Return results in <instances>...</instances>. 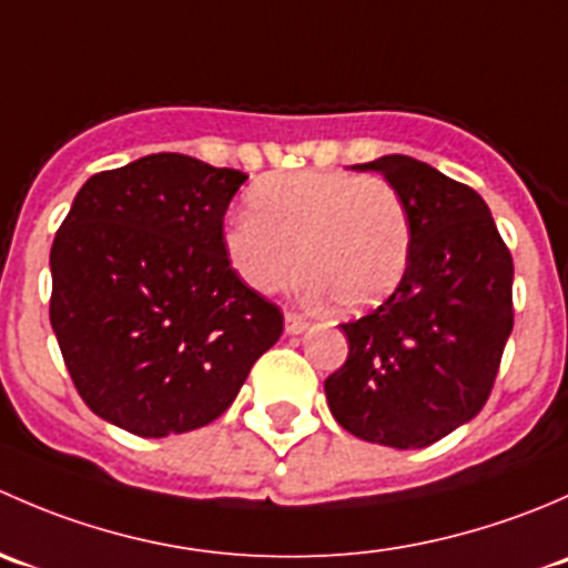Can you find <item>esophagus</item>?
I'll return each instance as SVG.
<instances>
[{"mask_svg": "<svg viewBox=\"0 0 568 568\" xmlns=\"http://www.w3.org/2000/svg\"><path fill=\"white\" fill-rule=\"evenodd\" d=\"M307 324H311V321L302 316V313L296 311L285 313V332H288V335H300V332L307 329Z\"/></svg>", "mask_w": 568, "mask_h": 568, "instance_id": "esophagus-1", "label": "esophagus"}]
</instances>
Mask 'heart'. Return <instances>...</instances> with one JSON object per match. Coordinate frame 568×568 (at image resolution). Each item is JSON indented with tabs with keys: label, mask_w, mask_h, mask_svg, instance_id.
Wrapping results in <instances>:
<instances>
[{
	"label": "heart",
	"mask_w": 568,
	"mask_h": 568,
	"mask_svg": "<svg viewBox=\"0 0 568 568\" xmlns=\"http://www.w3.org/2000/svg\"><path fill=\"white\" fill-rule=\"evenodd\" d=\"M231 266L250 288L272 294L302 268L318 294L346 313L382 305L404 280L412 227L385 178L300 170L257 181L247 214L222 231Z\"/></svg>",
	"instance_id": "b5f03b06"
}]
</instances>
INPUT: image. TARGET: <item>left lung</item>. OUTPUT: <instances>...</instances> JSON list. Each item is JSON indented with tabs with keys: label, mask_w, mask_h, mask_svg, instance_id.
I'll return each mask as SVG.
<instances>
[{
	"label": "left lung",
	"mask_w": 568,
	"mask_h": 568,
	"mask_svg": "<svg viewBox=\"0 0 568 568\" xmlns=\"http://www.w3.org/2000/svg\"><path fill=\"white\" fill-rule=\"evenodd\" d=\"M376 170L404 200L409 266L368 316L346 321L348 357L326 376L335 420L365 443L426 448L489 400L514 326V261L475 189L412 156Z\"/></svg>",
	"instance_id": "left-lung-1"
}]
</instances>
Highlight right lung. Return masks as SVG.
Instances as JSON below:
<instances>
[{
    "instance_id": "right-lung-1",
    "label": "right lung",
    "mask_w": 568,
    "mask_h": 568,
    "mask_svg": "<svg viewBox=\"0 0 568 568\" xmlns=\"http://www.w3.org/2000/svg\"><path fill=\"white\" fill-rule=\"evenodd\" d=\"M247 181L183 153L88 178L51 244L49 318L73 387L136 437L209 426L283 335L222 244Z\"/></svg>"
}]
</instances>
